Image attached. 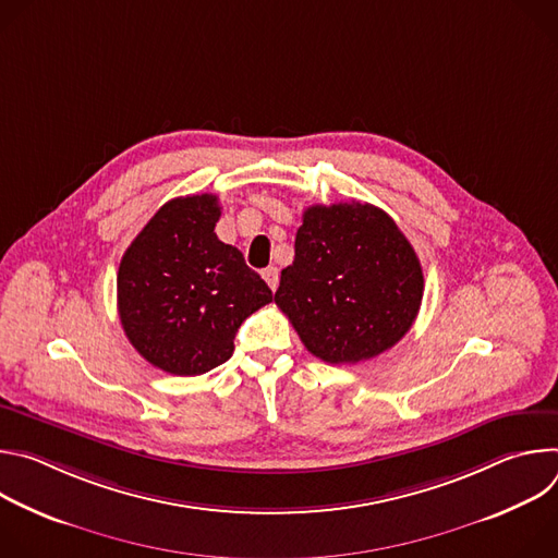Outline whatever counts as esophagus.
Instances as JSON below:
<instances>
[{
	"instance_id": "obj_1",
	"label": "esophagus",
	"mask_w": 558,
	"mask_h": 558,
	"mask_svg": "<svg viewBox=\"0 0 558 558\" xmlns=\"http://www.w3.org/2000/svg\"><path fill=\"white\" fill-rule=\"evenodd\" d=\"M263 278H265V282L271 287V291L278 289V280H280L278 267H267V269H263Z\"/></svg>"
}]
</instances>
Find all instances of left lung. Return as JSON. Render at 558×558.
<instances>
[{"mask_svg":"<svg viewBox=\"0 0 558 558\" xmlns=\"http://www.w3.org/2000/svg\"><path fill=\"white\" fill-rule=\"evenodd\" d=\"M424 295L420 258L395 220L368 203L313 205L274 295L308 353L329 364L371 360L413 327Z\"/></svg>","mask_w":558,"mask_h":558,"instance_id":"left-lung-1","label":"left lung"}]
</instances>
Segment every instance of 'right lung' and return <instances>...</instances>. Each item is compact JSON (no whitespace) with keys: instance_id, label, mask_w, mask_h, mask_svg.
Wrapping results in <instances>:
<instances>
[{"instance_id":"obj_1","label":"right lung","mask_w":558,"mask_h":558,"mask_svg":"<svg viewBox=\"0 0 558 558\" xmlns=\"http://www.w3.org/2000/svg\"><path fill=\"white\" fill-rule=\"evenodd\" d=\"M218 196L168 201L121 258L117 304L130 344L156 368L203 375L233 353L235 331L271 302L243 254L218 241Z\"/></svg>"}]
</instances>
